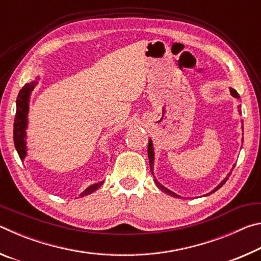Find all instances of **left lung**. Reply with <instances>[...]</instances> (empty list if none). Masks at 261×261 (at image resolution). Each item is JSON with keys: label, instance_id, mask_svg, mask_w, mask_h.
<instances>
[{"label": "left lung", "instance_id": "8db88e82", "mask_svg": "<svg viewBox=\"0 0 261 261\" xmlns=\"http://www.w3.org/2000/svg\"><path fill=\"white\" fill-rule=\"evenodd\" d=\"M230 94L233 96V98H237V99H240V95H238V93H237V91L236 90H233V88H230ZM238 113L240 114H242V110H241V106H238ZM243 129V127H242ZM147 153H148V160H149V167H151V171H152V175H153V178H154V182H155V184H156V187L161 190L162 192H165V193H167V194H169V196H171V197H175V198H179L180 196H178V194H176L175 192H173V191H170L169 189H167L166 187H163V185L159 182V180L155 178V175H154V148H153V143H152V140L149 139V141H148V148H147ZM233 168H235V165L232 166V169ZM232 169H231V171H232ZM231 171L230 173H229L228 175H227V177L226 178H223V180H221V183L218 185V187H216L214 190H212V191L210 192V193H207L206 196H208V194H211V193H213V192H215L216 190H219L221 187H222V185L227 182V179H228V177L229 176H230V174H231Z\"/></svg>", "mask_w": 261, "mask_h": 261}]
</instances>
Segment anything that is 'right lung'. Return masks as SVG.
Returning <instances> with one entry per match:
<instances>
[{
	"instance_id": "obj_1",
	"label": "right lung",
	"mask_w": 261,
	"mask_h": 261,
	"mask_svg": "<svg viewBox=\"0 0 261 261\" xmlns=\"http://www.w3.org/2000/svg\"><path fill=\"white\" fill-rule=\"evenodd\" d=\"M39 78L37 81H33L29 84H25V86L19 91V94L16 100V116L14 123V143L17 149V153L21 161L25 160L28 155V146H26V129L29 124V109H30V96L34 87L38 85ZM103 184V180L99 183H94L88 187L87 189L79 194V197L87 196L98 190Z\"/></svg>"
}]
</instances>
